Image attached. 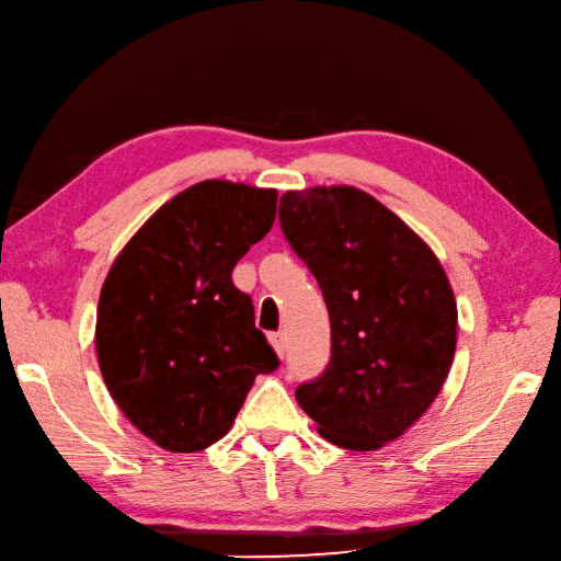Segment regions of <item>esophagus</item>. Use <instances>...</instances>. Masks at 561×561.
<instances>
[{"label": "esophagus", "mask_w": 561, "mask_h": 561, "mask_svg": "<svg viewBox=\"0 0 561 561\" xmlns=\"http://www.w3.org/2000/svg\"><path fill=\"white\" fill-rule=\"evenodd\" d=\"M268 340H271V345H273V350H276L278 357H285V335L283 333H271Z\"/></svg>", "instance_id": "1"}]
</instances>
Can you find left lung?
<instances>
[{
	"label": "left lung",
	"instance_id": "left-lung-1",
	"mask_svg": "<svg viewBox=\"0 0 561 561\" xmlns=\"http://www.w3.org/2000/svg\"><path fill=\"white\" fill-rule=\"evenodd\" d=\"M278 221L331 317V362L297 386L299 407L337 447L368 453L398 440L455 359L457 302L440 262L357 187L285 193Z\"/></svg>",
	"mask_w": 561,
	"mask_h": 561
}]
</instances>
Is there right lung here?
Here are the masks:
<instances>
[{
    "label": "right lung",
    "instance_id": "1",
    "mask_svg": "<svg viewBox=\"0 0 561 561\" xmlns=\"http://www.w3.org/2000/svg\"><path fill=\"white\" fill-rule=\"evenodd\" d=\"M276 190L204 181L123 248L98 305L100 371L135 428L169 453L224 438L259 374L278 368L236 264L276 218Z\"/></svg>",
    "mask_w": 561,
    "mask_h": 561
}]
</instances>
